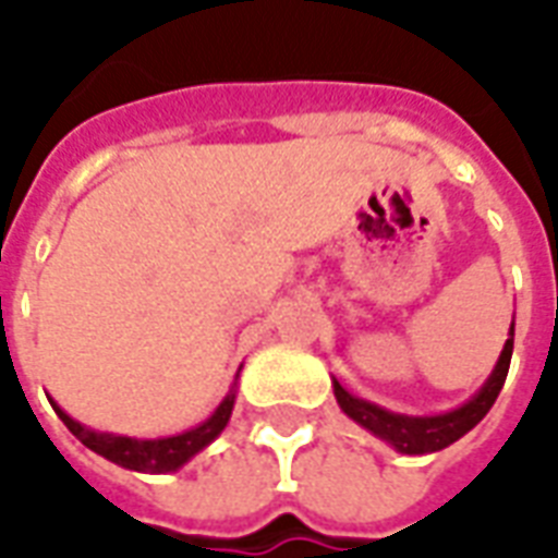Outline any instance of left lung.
<instances>
[{"label":"left lung","instance_id":"obj_1","mask_svg":"<svg viewBox=\"0 0 558 558\" xmlns=\"http://www.w3.org/2000/svg\"><path fill=\"white\" fill-rule=\"evenodd\" d=\"M511 345H514V325H511V337L506 340V349L499 354L497 366L490 373L488 384L478 390L468 405H461L458 411L440 416H402L390 414L384 408L373 405V402H363L357 396H352L340 381H333V396L345 414L352 416L354 423H361L363 428H369L373 435L387 440L390 447H396L405 456H426V452H437V449L456 444L458 437L468 435L470 428L476 426L482 416L488 414L490 405L497 402L499 390L506 384L511 363Z\"/></svg>","mask_w":558,"mask_h":558}]
</instances>
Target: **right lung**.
<instances>
[{"mask_svg": "<svg viewBox=\"0 0 558 558\" xmlns=\"http://www.w3.org/2000/svg\"><path fill=\"white\" fill-rule=\"evenodd\" d=\"M233 399H236V393L227 396L225 402L218 405L216 414L209 416L206 423H201L197 428H192V432H183V435L174 437H159V440H135V437L90 432V428H85L76 420H70L59 405H56V414L97 456L109 458V461H114V464H121L126 470H138V473H168V470L183 468L189 458L201 452L209 440H216L221 435V428L227 426L230 411H233Z\"/></svg>", "mask_w": 558, "mask_h": 558, "instance_id": "obj_1", "label": "right lung"}]
</instances>
